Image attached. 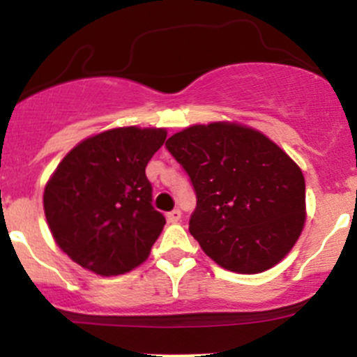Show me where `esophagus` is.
Wrapping results in <instances>:
<instances>
[{
  "label": "esophagus",
  "mask_w": 357,
  "mask_h": 357,
  "mask_svg": "<svg viewBox=\"0 0 357 357\" xmlns=\"http://www.w3.org/2000/svg\"><path fill=\"white\" fill-rule=\"evenodd\" d=\"M165 218H167L169 222H172V225H174V222H178L179 219H181V211H179V208H174V211L167 212V215H165Z\"/></svg>",
  "instance_id": "obj_1"
}]
</instances>
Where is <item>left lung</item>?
<instances>
[{
	"label": "left lung",
	"instance_id": "obj_1",
	"mask_svg": "<svg viewBox=\"0 0 357 357\" xmlns=\"http://www.w3.org/2000/svg\"><path fill=\"white\" fill-rule=\"evenodd\" d=\"M165 149L190 176V233L212 261L254 275L289 254L304 228L305 181L276 143L235 122H212L176 132Z\"/></svg>",
	"mask_w": 357,
	"mask_h": 357
}]
</instances>
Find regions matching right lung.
Here are the masks:
<instances>
[{
	"instance_id": "obj_1",
	"label": "right lung",
	"mask_w": 357,
	"mask_h": 357,
	"mask_svg": "<svg viewBox=\"0 0 357 357\" xmlns=\"http://www.w3.org/2000/svg\"><path fill=\"white\" fill-rule=\"evenodd\" d=\"M165 136L157 128L110 129L63 157L43 204L53 238L72 261L115 276L149 257L165 218L153 208L145 167Z\"/></svg>"
}]
</instances>
